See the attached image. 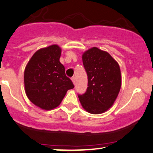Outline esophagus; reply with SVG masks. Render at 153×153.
<instances>
[{
  "mask_svg": "<svg viewBox=\"0 0 153 153\" xmlns=\"http://www.w3.org/2000/svg\"><path fill=\"white\" fill-rule=\"evenodd\" d=\"M72 81H73V83L75 84V77H73V78H72Z\"/></svg>",
  "mask_w": 153,
  "mask_h": 153,
  "instance_id": "obj_1",
  "label": "esophagus"
}]
</instances>
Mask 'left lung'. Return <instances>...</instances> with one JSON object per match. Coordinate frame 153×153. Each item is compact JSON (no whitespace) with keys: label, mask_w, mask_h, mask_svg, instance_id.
Here are the masks:
<instances>
[{"label":"left lung","mask_w":153,"mask_h":153,"mask_svg":"<svg viewBox=\"0 0 153 153\" xmlns=\"http://www.w3.org/2000/svg\"><path fill=\"white\" fill-rule=\"evenodd\" d=\"M82 59L88 88L85 94H78L80 104L89 113H103L112 106L120 91V67L110 53L97 47L85 51Z\"/></svg>","instance_id":"1"}]
</instances>
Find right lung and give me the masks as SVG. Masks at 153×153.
Masks as SVG:
<instances>
[{"instance_id": "right-lung-1", "label": "right lung", "mask_w": 153, "mask_h": 153, "mask_svg": "<svg viewBox=\"0 0 153 153\" xmlns=\"http://www.w3.org/2000/svg\"><path fill=\"white\" fill-rule=\"evenodd\" d=\"M61 48L51 45L38 50L25 70L24 83L27 97L35 105L45 110L60 105L69 89L74 88L59 62Z\"/></svg>"}]
</instances>
